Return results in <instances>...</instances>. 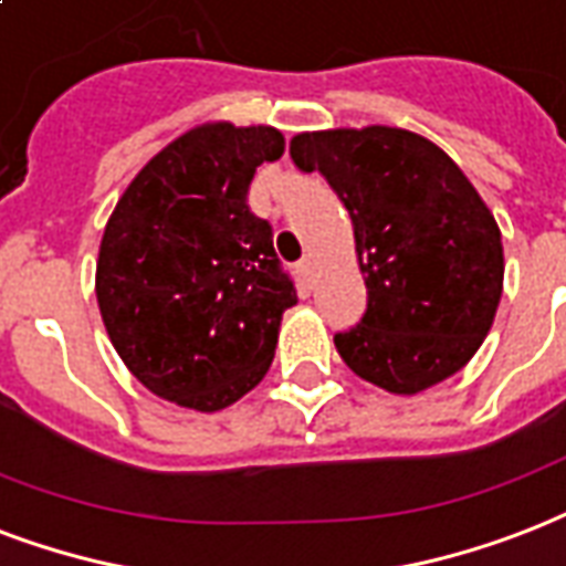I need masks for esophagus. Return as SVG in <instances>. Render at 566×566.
<instances>
[{
	"instance_id": "1",
	"label": "esophagus",
	"mask_w": 566,
	"mask_h": 566,
	"mask_svg": "<svg viewBox=\"0 0 566 566\" xmlns=\"http://www.w3.org/2000/svg\"><path fill=\"white\" fill-rule=\"evenodd\" d=\"M297 274H301L304 280L313 277V256H304V260L297 262Z\"/></svg>"
}]
</instances>
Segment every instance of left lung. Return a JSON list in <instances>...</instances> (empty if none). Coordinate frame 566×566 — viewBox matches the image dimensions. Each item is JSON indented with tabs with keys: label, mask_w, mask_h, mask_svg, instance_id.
Wrapping results in <instances>:
<instances>
[{
	"label": "left lung",
	"mask_w": 566,
	"mask_h": 566,
	"mask_svg": "<svg viewBox=\"0 0 566 566\" xmlns=\"http://www.w3.org/2000/svg\"><path fill=\"white\" fill-rule=\"evenodd\" d=\"M292 161L343 200L366 277V313L333 336L345 366L413 396L484 343L502 297V233L463 170L389 126L295 135Z\"/></svg>",
	"instance_id": "8db88e82"
}]
</instances>
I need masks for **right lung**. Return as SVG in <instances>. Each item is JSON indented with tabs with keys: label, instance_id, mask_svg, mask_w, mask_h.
<instances>
[{
	"label": "right lung",
	"instance_id": "right-lung-1",
	"mask_svg": "<svg viewBox=\"0 0 566 566\" xmlns=\"http://www.w3.org/2000/svg\"><path fill=\"white\" fill-rule=\"evenodd\" d=\"M280 156L271 126L191 129L144 165L105 223L99 313L120 360L156 396L212 413L265 378L297 292L248 188Z\"/></svg>",
	"mask_w": 566,
	"mask_h": 566
}]
</instances>
